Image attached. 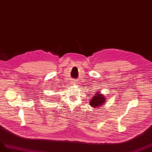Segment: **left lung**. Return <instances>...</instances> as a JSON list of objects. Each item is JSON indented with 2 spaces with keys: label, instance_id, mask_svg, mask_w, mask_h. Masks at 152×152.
<instances>
[{
  "label": "left lung",
  "instance_id": "1",
  "mask_svg": "<svg viewBox=\"0 0 152 152\" xmlns=\"http://www.w3.org/2000/svg\"><path fill=\"white\" fill-rule=\"evenodd\" d=\"M106 100H107V99H106L104 95L100 94V92L97 91V93L95 94L94 97H92V99H91L90 105L91 107H99L102 106L103 104L105 102Z\"/></svg>",
  "mask_w": 152,
  "mask_h": 152
}]
</instances>
